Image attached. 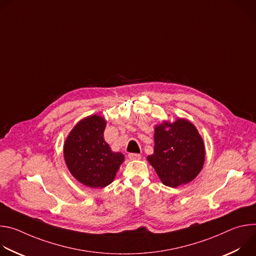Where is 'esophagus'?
Masks as SVG:
<instances>
[{
    "mask_svg": "<svg viewBox=\"0 0 256 256\" xmlns=\"http://www.w3.org/2000/svg\"><path fill=\"white\" fill-rule=\"evenodd\" d=\"M128 158L130 160H140L142 158V156L140 154H134V153H130L128 154Z\"/></svg>",
    "mask_w": 256,
    "mask_h": 256,
    "instance_id": "obj_1",
    "label": "esophagus"
}]
</instances>
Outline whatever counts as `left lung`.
<instances>
[{
	"mask_svg": "<svg viewBox=\"0 0 256 256\" xmlns=\"http://www.w3.org/2000/svg\"><path fill=\"white\" fill-rule=\"evenodd\" d=\"M154 154L147 157L163 184L177 188L192 181L202 169L206 149L196 128L188 120L155 126Z\"/></svg>",
	"mask_w": 256,
	"mask_h": 256,
	"instance_id": "8db88e82",
	"label": "left lung"
}]
</instances>
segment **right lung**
<instances>
[{
    "instance_id": "obj_1",
    "label": "right lung",
    "mask_w": 256,
    "mask_h": 256,
    "mask_svg": "<svg viewBox=\"0 0 256 256\" xmlns=\"http://www.w3.org/2000/svg\"><path fill=\"white\" fill-rule=\"evenodd\" d=\"M105 120L90 116L80 120L68 134L64 144V157L70 174L82 184L102 188L114 181L124 160L112 152L104 140Z\"/></svg>"
}]
</instances>
